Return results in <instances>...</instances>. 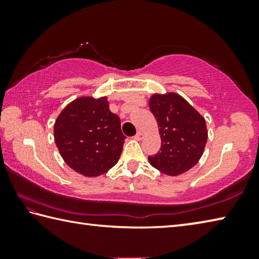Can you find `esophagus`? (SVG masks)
<instances>
[{"label":"esophagus","mask_w":259,"mask_h":259,"mask_svg":"<svg viewBox=\"0 0 259 259\" xmlns=\"http://www.w3.org/2000/svg\"><path fill=\"white\" fill-rule=\"evenodd\" d=\"M136 140H142L144 138V133H142V131H138L137 135L135 136L134 137Z\"/></svg>","instance_id":"34e87169"}]
</instances>
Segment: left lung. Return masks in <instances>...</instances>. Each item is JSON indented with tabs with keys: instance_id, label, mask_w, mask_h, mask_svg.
<instances>
[{
	"instance_id": "8db88e82",
	"label": "left lung",
	"mask_w": 259,
	"mask_h": 259,
	"mask_svg": "<svg viewBox=\"0 0 259 259\" xmlns=\"http://www.w3.org/2000/svg\"><path fill=\"white\" fill-rule=\"evenodd\" d=\"M156 119L161 148L148 156L152 166L168 176H178L198 163L207 144L204 117L182 96L154 94L148 102Z\"/></svg>"
}]
</instances>
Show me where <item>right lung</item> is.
Segmentation results:
<instances>
[{
  "label": "right lung",
  "instance_id": "add662e5",
  "mask_svg": "<svg viewBox=\"0 0 259 259\" xmlns=\"http://www.w3.org/2000/svg\"><path fill=\"white\" fill-rule=\"evenodd\" d=\"M54 136L66 164L85 177H97L113 168L125 139L107 97L74 99L57 117Z\"/></svg>",
  "mask_w": 259,
  "mask_h": 259
}]
</instances>
